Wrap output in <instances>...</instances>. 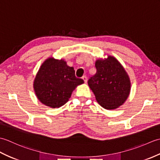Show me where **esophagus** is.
Segmentation results:
<instances>
[{
    "label": "esophagus",
    "instance_id": "34e87169",
    "mask_svg": "<svg viewBox=\"0 0 160 160\" xmlns=\"http://www.w3.org/2000/svg\"><path fill=\"white\" fill-rule=\"evenodd\" d=\"M82 80H84V83H87V77L85 76H82Z\"/></svg>",
    "mask_w": 160,
    "mask_h": 160
}]
</instances>
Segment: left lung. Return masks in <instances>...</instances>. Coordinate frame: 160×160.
Returning a JSON list of instances; mask_svg holds the SVG:
<instances>
[{
  "mask_svg": "<svg viewBox=\"0 0 160 160\" xmlns=\"http://www.w3.org/2000/svg\"><path fill=\"white\" fill-rule=\"evenodd\" d=\"M96 73L88 80L96 99L101 107L115 109L124 103L131 91L128 75L113 56L96 61Z\"/></svg>",
  "mask_w": 160,
  "mask_h": 160,
  "instance_id": "1",
  "label": "left lung"
}]
</instances>
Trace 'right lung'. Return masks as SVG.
I'll use <instances>...</instances> for the list:
<instances>
[{
    "label": "right lung",
    "instance_id": "1",
    "mask_svg": "<svg viewBox=\"0 0 160 160\" xmlns=\"http://www.w3.org/2000/svg\"><path fill=\"white\" fill-rule=\"evenodd\" d=\"M84 80L75 76L73 67L64 60L47 59L39 69L33 81L38 99L51 108H59L67 102L73 91Z\"/></svg>",
    "mask_w": 160,
    "mask_h": 160
}]
</instances>
